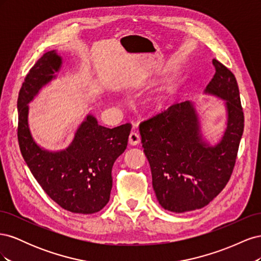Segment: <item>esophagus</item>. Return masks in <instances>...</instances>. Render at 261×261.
Listing matches in <instances>:
<instances>
[{"mask_svg": "<svg viewBox=\"0 0 261 261\" xmlns=\"http://www.w3.org/2000/svg\"><path fill=\"white\" fill-rule=\"evenodd\" d=\"M128 140H129V144L133 145V146H136L140 143V135L137 133V132H132L129 134V137H128Z\"/></svg>", "mask_w": 261, "mask_h": 261, "instance_id": "esophagus-1", "label": "esophagus"}]
</instances>
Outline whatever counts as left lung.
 Listing matches in <instances>:
<instances>
[{
    "label": "left lung",
    "mask_w": 261,
    "mask_h": 261,
    "mask_svg": "<svg viewBox=\"0 0 261 261\" xmlns=\"http://www.w3.org/2000/svg\"><path fill=\"white\" fill-rule=\"evenodd\" d=\"M206 92L225 100L227 124L215 147L201 139L193 102H176L139 124L156 199L165 210L200 209L222 192L233 173L244 132V113L234 74L216 59Z\"/></svg>",
    "instance_id": "left-lung-1"
}]
</instances>
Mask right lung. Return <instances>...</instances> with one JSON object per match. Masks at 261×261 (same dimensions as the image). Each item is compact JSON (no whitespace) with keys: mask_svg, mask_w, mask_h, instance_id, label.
<instances>
[{"mask_svg":"<svg viewBox=\"0 0 261 261\" xmlns=\"http://www.w3.org/2000/svg\"><path fill=\"white\" fill-rule=\"evenodd\" d=\"M62 59L46 52L26 75L18 93L17 137L23 160L50 198L67 211L82 215L98 212L109 202L112 167L127 147L132 124L114 128L87 116L70 146L59 152L39 147L28 127V103L59 72Z\"/></svg>","mask_w":261,"mask_h":261,"instance_id":"right-lung-1","label":"right lung"}]
</instances>
